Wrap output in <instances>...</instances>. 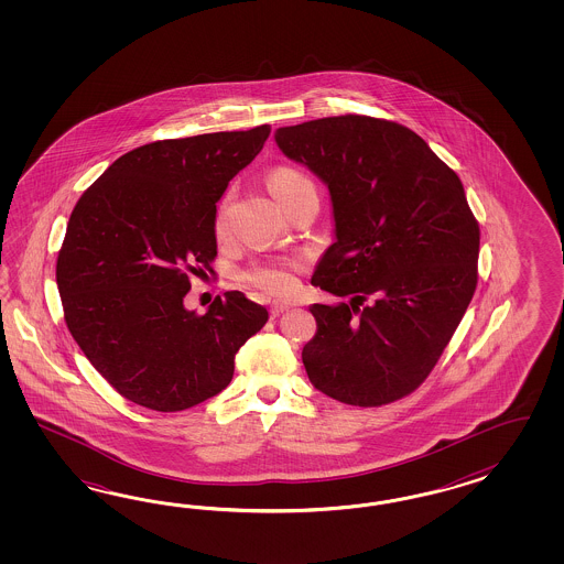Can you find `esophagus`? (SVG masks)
Wrapping results in <instances>:
<instances>
[{
	"instance_id": "34e87169",
	"label": "esophagus",
	"mask_w": 564,
	"mask_h": 564,
	"mask_svg": "<svg viewBox=\"0 0 564 564\" xmlns=\"http://www.w3.org/2000/svg\"><path fill=\"white\" fill-rule=\"evenodd\" d=\"M290 307L291 306L288 304V302H273V304H271V314H273V316H279V314L288 312Z\"/></svg>"
}]
</instances>
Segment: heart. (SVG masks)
Wrapping results in <instances>:
<instances>
[{"label":"heart","mask_w":564,"mask_h":564,"mask_svg":"<svg viewBox=\"0 0 564 564\" xmlns=\"http://www.w3.org/2000/svg\"><path fill=\"white\" fill-rule=\"evenodd\" d=\"M312 180L302 171L291 167H279L269 175V188L276 196L279 203L290 198L291 194L300 189L312 188ZM227 229V205L223 203L217 219H215V234L223 236ZM243 279L258 290L267 291L271 295H285L295 288L293 264L291 262H260L243 273Z\"/></svg>","instance_id":"1"}]
</instances>
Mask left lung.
<instances>
[{
	"instance_id": "obj_1",
	"label": "left lung",
	"mask_w": 564,
	"mask_h": 564,
	"mask_svg": "<svg viewBox=\"0 0 564 564\" xmlns=\"http://www.w3.org/2000/svg\"><path fill=\"white\" fill-rule=\"evenodd\" d=\"M274 140L328 186L337 241L312 285L349 300L310 306V382L356 408L408 397L478 285L479 225L459 175L410 128L368 116L304 121Z\"/></svg>"
}]
</instances>
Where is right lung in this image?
I'll list each match as a JSON object with an SVG mask.
<instances>
[{"label": "right lung", "instance_id": "1", "mask_svg": "<svg viewBox=\"0 0 564 564\" xmlns=\"http://www.w3.org/2000/svg\"><path fill=\"white\" fill-rule=\"evenodd\" d=\"M271 126L156 140L121 154L69 215L55 279L64 318L95 370L128 401L182 411L221 393L239 347L269 321L241 291L206 314L184 307L189 279L213 271L227 184Z\"/></svg>", "mask_w": 564, "mask_h": 564}]
</instances>
